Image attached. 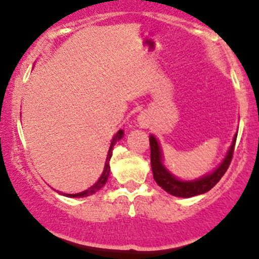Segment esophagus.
Here are the masks:
<instances>
[{
    "label": "esophagus",
    "instance_id": "obj_1",
    "mask_svg": "<svg viewBox=\"0 0 259 259\" xmlns=\"http://www.w3.org/2000/svg\"><path fill=\"white\" fill-rule=\"evenodd\" d=\"M139 124L142 125V126H145L147 124V119H145V116H143V115H140L139 116Z\"/></svg>",
    "mask_w": 259,
    "mask_h": 259
}]
</instances>
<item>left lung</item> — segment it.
Instances as JSON below:
<instances>
[{
	"instance_id": "1",
	"label": "left lung",
	"mask_w": 259,
	"mask_h": 259,
	"mask_svg": "<svg viewBox=\"0 0 259 259\" xmlns=\"http://www.w3.org/2000/svg\"><path fill=\"white\" fill-rule=\"evenodd\" d=\"M237 135L235 134L233 144L230 147L229 152H228L227 157L223 160L222 164L217 168L212 173L201 177L200 180L196 181H180L170 175L164 165L162 164V153H160L159 144H158L157 139L154 137L149 138L150 144V164H152L153 177H154L155 182L160 186L164 191L168 193L177 197H192L196 195H201V193L207 192L211 190L215 185L220 181V178L225 175V172L229 168L230 162L233 159V153H234L235 142H237Z\"/></svg>"
}]
</instances>
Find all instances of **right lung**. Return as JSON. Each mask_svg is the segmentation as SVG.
I'll return each instance as SVG.
<instances>
[{
    "mask_svg": "<svg viewBox=\"0 0 259 259\" xmlns=\"http://www.w3.org/2000/svg\"><path fill=\"white\" fill-rule=\"evenodd\" d=\"M122 135H124V133H122V130H119V132L116 133V135L114 137V139H112V143H111V147H110L109 149V154H107V158H106V163H105V169L104 172H102V176L100 177V180L97 181L96 183H95L92 187H90L89 190L83 191V192L81 193H72V195H69V193H64L66 196H69V197H84V196H90V195H92V193H95L96 191H99L100 188L102 187V186L105 185V183L107 182V178H109V175H110V158H111L112 155V149H114V145L115 143L117 142V140H120L122 138Z\"/></svg>",
    "mask_w": 259,
    "mask_h": 259,
    "instance_id": "right-lung-1",
    "label": "right lung"
}]
</instances>
